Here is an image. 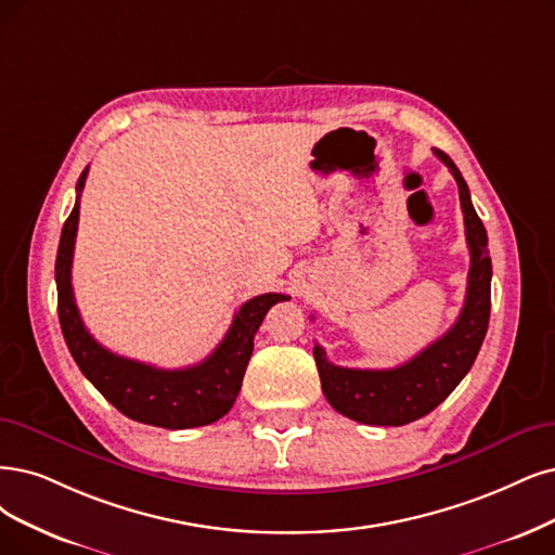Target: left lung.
Instances as JSON below:
<instances>
[{"label": "left lung", "instance_id": "left-lung-1", "mask_svg": "<svg viewBox=\"0 0 555 555\" xmlns=\"http://www.w3.org/2000/svg\"><path fill=\"white\" fill-rule=\"evenodd\" d=\"M435 155L453 173L464 212L470 270L466 299L450 330L423 352L388 371H359L334 365L320 345L313 347L322 393L338 414L363 425H406L437 409L474 365L489 326L491 258L487 231L470 203L468 184L443 151Z\"/></svg>", "mask_w": 555, "mask_h": 555}]
</instances>
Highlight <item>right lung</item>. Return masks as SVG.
<instances>
[{
    "instance_id": "1",
    "label": "right lung",
    "mask_w": 555,
    "mask_h": 555,
    "mask_svg": "<svg viewBox=\"0 0 555 555\" xmlns=\"http://www.w3.org/2000/svg\"><path fill=\"white\" fill-rule=\"evenodd\" d=\"M89 169L77 180V201L70 217L64 223L56 251V309L61 332H64L68 350L85 375L98 391L105 396L120 414L137 423H146L167 429L201 427L219 421L231 412L242 388L244 371L254 352V336L274 304L291 299L288 295L267 293L240 306L229 334L215 347V352L190 367L164 371L141 361L118 357L102 347L79 318L70 267L79 221V194L85 190Z\"/></svg>"
}]
</instances>
